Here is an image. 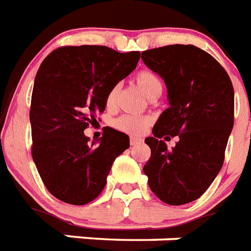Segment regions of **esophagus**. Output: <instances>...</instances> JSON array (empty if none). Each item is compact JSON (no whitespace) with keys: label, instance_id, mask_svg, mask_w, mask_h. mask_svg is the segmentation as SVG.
<instances>
[{"label":"esophagus","instance_id":"34e87169","mask_svg":"<svg viewBox=\"0 0 251 251\" xmlns=\"http://www.w3.org/2000/svg\"><path fill=\"white\" fill-rule=\"evenodd\" d=\"M141 142H142V139L138 138V137H131V138H130V145H131V146L139 145Z\"/></svg>","mask_w":251,"mask_h":251}]
</instances>
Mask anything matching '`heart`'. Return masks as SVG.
<instances>
[{"mask_svg":"<svg viewBox=\"0 0 251 251\" xmlns=\"http://www.w3.org/2000/svg\"><path fill=\"white\" fill-rule=\"evenodd\" d=\"M134 83L139 88V91L146 96L147 99H152L155 96H159L163 89V83L156 74L151 71H141L135 75ZM117 99V89L113 88L106 96V106L112 108ZM150 124V118L143 116H130L125 114L114 120L113 125L118 130L127 134H141L143 133Z\"/></svg>","mask_w":251,"mask_h":251,"instance_id":"b5f03b06","label":"heart"}]
</instances>
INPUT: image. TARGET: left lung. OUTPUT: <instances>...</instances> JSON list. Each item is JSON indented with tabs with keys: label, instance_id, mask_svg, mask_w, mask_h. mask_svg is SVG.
<instances>
[{
	"label": "left lung",
	"instance_id": "1",
	"mask_svg": "<svg viewBox=\"0 0 251 251\" xmlns=\"http://www.w3.org/2000/svg\"><path fill=\"white\" fill-rule=\"evenodd\" d=\"M142 60L163 79L170 105L145 139L151 156L143 172L162 201L183 205L200 198L223 167L234 124L232 81L215 57L192 45L147 50ZM162 136L179 141L168 151Z\"/></svg>",
	"mask_w": 251,
	"mask_h": 251
}]
</instances>
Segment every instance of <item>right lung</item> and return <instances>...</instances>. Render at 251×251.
Returning <instances> with one entry per match:
<instances>
[{"label":"right lung","instance_id":"add662e5","mask_svg":"<svg viewBox=\"0 0 251 251\" xmlns=\"http://www.w3.org/2000/svg\"><path fill=\"white\" fill-rule=\"evenodd\" d=\"M139 51L105 46L60 47L36 72L30 108L32 159L50 194L72 205L95 200L114 159L129 149V135L106 127L100 139L84 134L106 96L131 74Z\"/></svg>","mask_w":251,"mask_h":251}]
</instances>
